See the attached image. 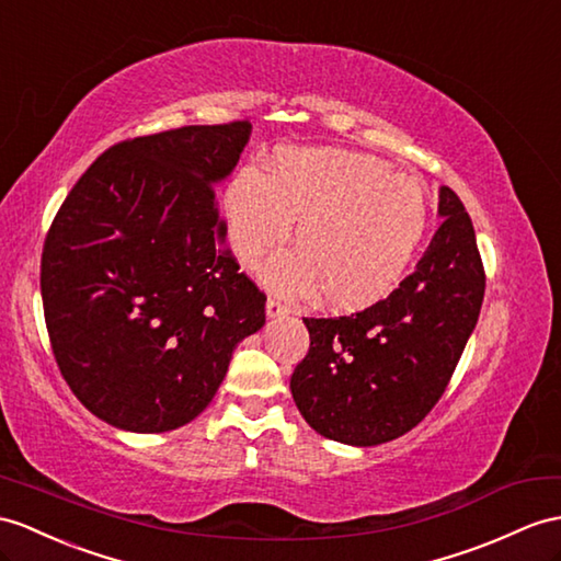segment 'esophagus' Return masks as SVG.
<instances>
[{"mask_svg": "<svg viewBox=\"0 0 561 561\" xmlns=\"http://www.w3.org/2000/svg\"><path fill=\"white\" fill-rule=\"evenodd\" d=\"M288 311H290V307L283 305L280 299H276V297H268V299H266V317H268V319L285 317V313H288Z\"/></svg>", "mask_w": 561, "mask_h": 561, "instance_id": "1", "label": "esophagus"}]
</instances>
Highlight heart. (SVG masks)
I'll list each match as a JSON object with an SVG mask.
<instances>
[{
	"label": "heart",
	"mask_w": 561,
	"mask_h": 561,
	"mask_svg": "<svg viewBox=\"0 0 561 561\" xmlns=\"http://www.w3.org/2000/svg\"><path fill=\"white\" fill-rule=\"evenodd\" d=\"M228 238L248 266L288 240L299 252L264 266L280 293L319 290L321 305L354 311L383 299L428 226L426 190L376 157L347 149H293L271 171L244 169L226 190Z\"/></svg>",
	"instance_id": "heart-1"
}]
</instances>
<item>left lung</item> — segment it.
<instances>
[{"mask_svg":"<svg viewBox=\"0 0 561 561\" xmlns=\"http://www.w3.org/2000/svg\"><path fill=\"white\" fill-rule=\"evenodd\" d=\"M443 224L414 273L386 299L350 317H307L309 352L290 390L325 438L380 445L438 404L478 321L485 268L471 216L440 187Z\"/></svg>","mask_w":561,"mask_h":561,"instance_id":"8db88e82","label":"left lung"}]
</instances>
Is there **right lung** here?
<instances>
[{
	"instance_id": "obj_1",
	"label": "right lung",
	"mask_w": 561,
	"mask_h": 561,
	"mask_svg": "<svg viewBox=\"0 0 561 561\" xmlns=\"http://www.w3.org/2000/svg\"><path fill=\"white\" fill-rule=\"evenodd\" d=\"M250 121L116 142L90 163L47 230L39 262L59 371L94 416L163 433L204 412L266 295L224 244L216 187Z\"/></svg>"
}]
</instances>
